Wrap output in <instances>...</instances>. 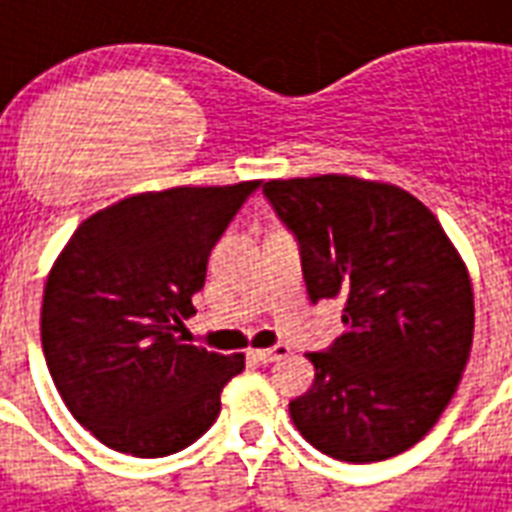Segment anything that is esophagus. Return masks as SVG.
Here are the masks:
<instances>
[{
  "instance_id": "obj_1",
  "label": "esophagus",
  "mask_w": 512,
  "mask_h": 512,
  "mask_svg": "<svg viewBox=\"0 0 512 512\" xmlns=\"http://www.w3.org/2000/svg\"><path fill=\"white\" fill-rule=\"evenodd\" d=\"M289 353L287 345H276V348H263V350H252L249 356L255 358V361H260V364H273V361H279V358H284Z\"/></svg>"
}]
</instances>
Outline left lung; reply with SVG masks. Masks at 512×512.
Returning <instances> with one entry per match:
<instances>
[{
    "label": "left lung",
    "mask_w": 512,
    "mask_h": 512,
    "mask_svg": "<svg viewBox=\"0 0 512 512\" xmlns=\"http://www.w3.org/2000/svg\"><path fill=\"white\" fill-rule=\"evenodd\" d=\"M300 241L311 303L345 297V335L289 404L300 436L340 462H380L428 436L473 345V284L436 215L412 193L353 175L268 180Z\"/></svg>",
    "instance_id": "1"
}]
</instances>
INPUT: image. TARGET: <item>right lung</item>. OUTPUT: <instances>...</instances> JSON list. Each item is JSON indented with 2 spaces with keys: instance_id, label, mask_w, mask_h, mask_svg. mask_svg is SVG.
Returning <instances> with one entry per match:
<instances>
[{
  "instance_id": "1",
  "label": "right lung",
  "mask_w": 512,
  "mask_h": 512,
  "mask_svg": "<svg viewBox=\"0 0 512 512\" xmlns=\"http://www.w3.org/2000/svg\"><path fill=\"white\" fill-rule=\"evenodd\" d=\"M263 180L177 185L87 217L52 263L42 348L68 412L108 449L167 457L204 436L244 353L175 337L209 252Z\"/></svg>"
}]
</instances>
